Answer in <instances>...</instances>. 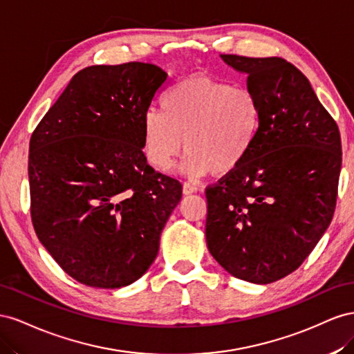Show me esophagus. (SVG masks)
<instances>
[{
    "label": "esophagus",
    "mask_w": 354,
    "mask_h": 354,
    "mask_svg": "<svg viewBox=\"0 0 354 354\" xmlns=\"http://www.w3.org/2000/svg\"><path fill=\"white\" fill-rule=\"evenodd\" d=\"M197 187L194 185V184H189V183H185L184 184V187H183V193L185 194V196H188V194H194V193H197Z\"/></svg>",
    "instance_id": "esophagus-1"
}]
</instances>
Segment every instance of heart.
Here are the masks:
<instances>
[{"mask_svg":"<svg viewBox=\"0 0 354 354\" xmlns=\"http://www.w3.org/2000/svg\"><path fill=\"white\" fill-rule=\"evenodd\" d=\"M258 97L206 74L188 77L161 99V113L144 115V151L158 170H167L183 153L189 176L233 174L248 158L261 129Z\"/></svg>","mask_w":354,"mask_h":354,"instance_id":"b5f03b06","label":"heart"}]
</instances>
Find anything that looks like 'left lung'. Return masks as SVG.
Returning <instances> with one entry per match:
<instances>
[{"label": "left lung", "mask_w": 354, "mask_h": 354, "mask_svg": "<svg viewBox=\"0 0 354 354\" xmlns=\"http://www.w3.org/2000/svg\"><path fill=\"white\" fill-rule=\"evenodd\" d=\"M221 57L248 74L262 118L243 165L206 188V241L230 274L267 285L295 271L330 224L341 136L306 75L285 59Z\"/></svg>", "instance_id": "1"}]
</instances>
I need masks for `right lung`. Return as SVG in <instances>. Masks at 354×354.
Masks as SVG:
<instances>
[{"label": "right lung", "instance_id": "right-lung-1", "mask_svg": "<svg viewBox=\"0 0 354 354\" xmlns=\"http://www.w3.org/2000/svg\"><path fill=\"white\" fill-rule=\"evenodd\" d=\"M163 69L144 62L77 73L29 140L35 233L66 274L115 289L153 264L180 197L144 154L142 121Z\"/></svg>", "mask_w": 354, "mask_h": 354}]
</instances>
